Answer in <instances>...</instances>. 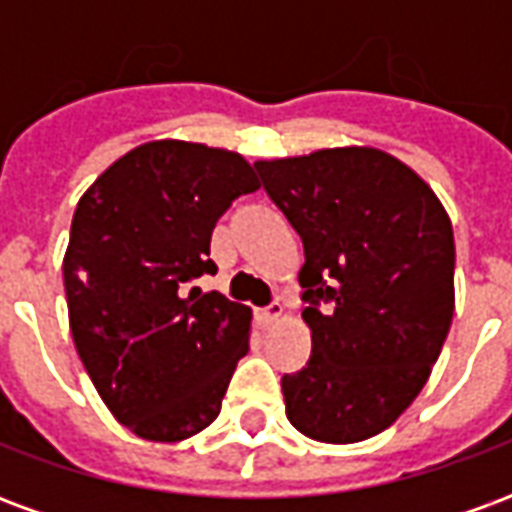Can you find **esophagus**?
Segmentation results:
<instances>
[{"label": "esophagus", "mask_w": 512, "mask_h": 512, "mask_svg": "<svg viewBox=\"0 0 512 512\" xmlns=\"http://www.w3.org/2000/svg\"><path fill=\"white\" fill-rule=\"evenodd\" d=\"M279 315H282V304H279V301H271V304H266V307H257L255 321L260 323V326H271V323L277 321Z\"/></svg>", "instance_id": "esophagus-1"}]
</instances>
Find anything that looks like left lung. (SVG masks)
I'll return each instance as SVG.
<instances>
[{"label": "left lung", "instance_id": "8db88e82", "mask_svg": "<svg viewBox=\"0 0 512 512\" xmlns=\"http://www.w3.org/2000/svg\"><path fill=\"white\" fill-rule=\"evenodd\" d=\"M255 169L304 244L312 354L282 376L290 425L329 444L370 439L411 406L450 332V219L417 172L373 147Z\"/></svg>", "mask_w": 512, "mask_h": 512}]
</instances>
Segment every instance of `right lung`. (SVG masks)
<instances>
[{
    "instance_id": "right-lung-1",
    "label": "right lung",
    "mask_w": 512,
    "mask_h": 512,
    "mask_svg": "<svg viewBox=\"0 0 512 512\" xmlns=\"http://www.w3.org/2000/svg\"><path fill=\"white\" fill-rule=\"evenodd\" d=\"M257 189L238 153L164 139L115 161L76 205L62 263L73 343L142 439H189L219 417L252 310L189 282L216 274L213 227Z\"/></svg>"
}]
</instances>
